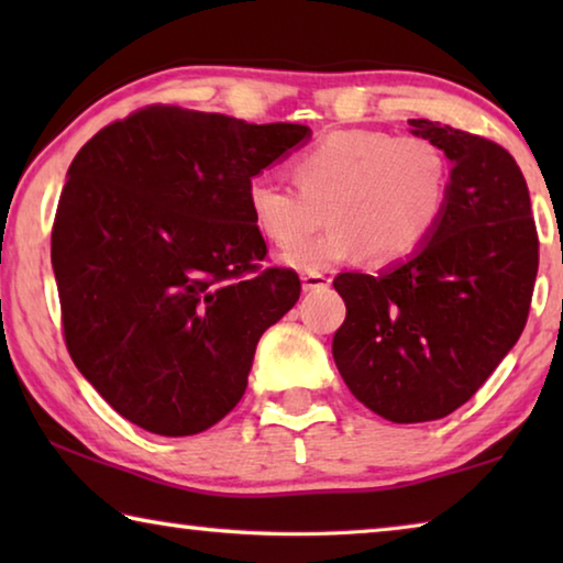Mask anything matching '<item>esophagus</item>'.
Wrapping results in <instances>:
<instances>
[{
	"label": "esophagus",
	"mask_w": 563,
	"mask_h": 563,
	"mask_svg": "<svg viewBox=\"0 0 563 563\" xmlns=\"http://www.w3.org/2000/svg\"><path fill=\"white\" fill-rule=\"evenodd\" d=\"M330 278L322 273H302V290H320L328 288Z\"/></svg>",
	"instance_id": "1"
}]
</instances>
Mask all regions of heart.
<instances>
[{"mask_svg": "<svg viewBox=\"0 0 563 563\" xmlns=\"http://www.w3.org/2000/svg\"><path fill=\"white\" fill-rule=\"evenodd\" d=\"M295 184L275 174L247 178V216L263 238L289 245L317 227L327 211L331 228L285 247L290 268L318 273L367 258L395 265L432 241L452 196V161L437 141L417 133L332 131L292 161Z\"/></svg>", "mask_w": 563, "mask_h": 563, "instance_id": "obj_1", "label": "heart"}]
</instances>
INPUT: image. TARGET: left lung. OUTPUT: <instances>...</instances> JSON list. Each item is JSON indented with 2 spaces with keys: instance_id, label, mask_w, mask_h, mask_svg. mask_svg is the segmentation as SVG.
I'll return each mask as SVG.
<instances>
[{
  "instance_id": "obj_1",
  "label": "left lung",
  "mask_w": 563,
  "mask_h": 563,
  "mask_svg": "<svg viewBox=\"0 0 563 563\" xmlns=\"http://www.w3.org/2000/svg\"><path fill=\"white\" fill-rule=\"evenodd\" d=\"M417 136L452 161V196L432 241L379 275L342 273L347 318L332 357L362 405L397 424L470 402L527 325L539 271L529 188L507 148L430 119Z\"/></svg>"
}]
</instances>
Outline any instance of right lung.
Wrapping results in <instances>:
<instances>
[{
	"label": "right lung",
	"instance_id": "obj_1",
	"mask_svg": "<svg viewBox=\"0 0 563 563\" xmlns=\"http://www.w3.org/2000/svg\"><path fill=\"white\" fill-rule=\"evenodd\" d=\"M308 133L151 103L74 156L52 228L64 342L129 422L188 437L241 402L261 335L300 298L292 268H263L245 186Z\"/></svg>",
	"mask_w": 563,
	"mask_h": 563
}]
</instances>
